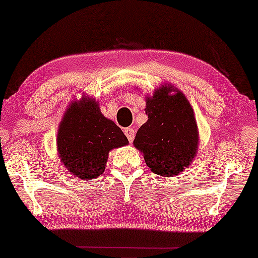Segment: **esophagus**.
Segmentation results:
<instances>
[{"mask_svg":"<svg viewBox=\"0 0 258 258\" xmlns=\"http://www.w3.org/2000/svg\"><path fill=\"white\" fill-rule=\"evenodd\" d=\"M124 134L126 136V139H128V141L130 143L133 142L134 139H135V132H134L133 128H125L124 129Z\"/></svg>","mask_w":258,"mask_h":258,"instance_id":"obj_1","label":"esophagus"}]
</instances>
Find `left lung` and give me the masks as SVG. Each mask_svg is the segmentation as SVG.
<instances>
[{
	"instance_id": "left-lung-1",
	"label": "left lung",
	"mask_w": 258,
	"mask_h": 258,
	"mask_svg": "<svg viewBox=\"0 0 258 258\" xmlns=\"http://www.w3.org/2000/svg\"><path fill=\"white\" fill-rule=\"evenodd\" d=\"M146 114L148 121L137 132L134 146L143 153L154 174L165 177L179 174L191 163L199 147V130L189 101L170 84L160 87L147 97Z\"/></svg>"
}]
</instances>
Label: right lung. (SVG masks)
Returning a JSON list of instances; mask_svg holds the SVG:
<instances>
[{"mask_svg": "<svg viewBox=\"0 0 258 258\" xmlns=\"http://www.w3.org/2000/svg\"><path fill=\"white\" fill-rule=\"evenodd\" d=\"M128 143L121 128L104 117L91 97L73 102L58 126L59 160L73 175L84 181L103 174L109 151Z\"/></svg>", "mask_w": 258, "mask_h": 258, "instance_id": "add662e5", "label": "right lung"}]
</instances>
